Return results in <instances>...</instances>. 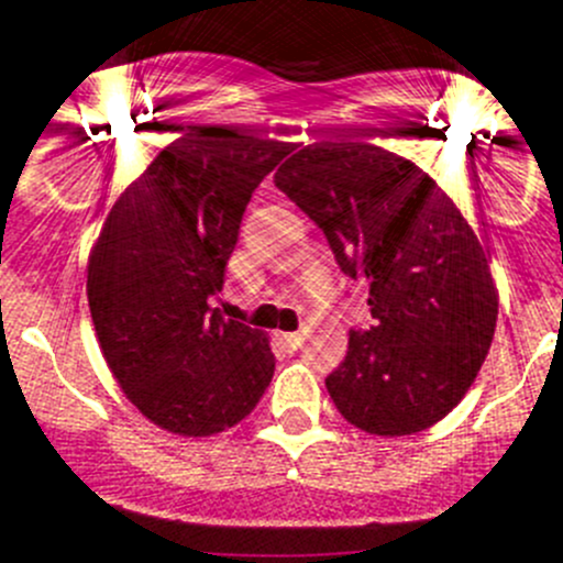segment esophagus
<instances>
[{"label": "esophagus", "mask_w": 563, "mask_h": 563, "mask_svg": "<svg viewBox=\"0 0 563 563\" xmlns=\"http://www.w3.org/2000/svg\"><path fill=\"white\" fill-rule=\"evenodd\" d=\"M280 341L288 346V350H299L302 341H306V333H280Z\"/></svg>", "instance_id": "esophagus-1"}]
</instances>
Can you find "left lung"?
Here are the masks:
<instances>
[{
    "label": "left lung",
    "instance_id": "obj_1",
    "mask_svg": "<svg viewBox=\"0 0 563 563\" xmlns=\"http://www.w3.org/2000/svg\"><path fill=\"white\" fill-rule=\"evenodd\" d=\"M275 186L322 228L341 272L369 283L372 328L353 330L324 386L341 417L411 435L470 391L497 328L486 250L453 199L406 157L366 141H319Z\"/></svg>",
    "mask_w": 563,
    "mask_h": 563
}]
</instances>
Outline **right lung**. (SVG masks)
Instances as JSON below:
<instances>
[{
  "mask_svg": "<svg viewBox=\"0 0 563 563\" xmlns=\"http://www.w3.org/2000/svg\"><path fill=\"white\" fill-rule=\"evenodd\" d=\"M241 128H191L110 208L88 255V308L124 397L169 433L239 424L275 375L266 333L208 299L257 183L291 152Z\"/></svg>",
  "mask_w": 563,
  "mask_h": 563,
  "instance_id": "right-lung-1",
  "label": "right lung"
}]
</instances>
